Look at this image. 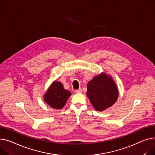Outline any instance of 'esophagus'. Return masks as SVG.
<instances>
[{
	"label": "esophagus",
	"mask_w": 155,
	"mask_h": 155,
	"mask_svg": "<svg viewBox=\"0 0 155 155\" xmlns=\"http://www.w3.org/2000/svg\"><path fill=\"white\" fill-rule=\"evenodd\" d=\"M75 92H76V93H82V89H81V88H79V89H76V90L75 91Z\"/></svg>",
	"instance_id": "1"
}]
</instances>
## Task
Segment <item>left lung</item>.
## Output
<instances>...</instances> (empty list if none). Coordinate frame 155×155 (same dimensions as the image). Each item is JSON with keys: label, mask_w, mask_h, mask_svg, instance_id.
Here are the masks:
<instances>
[{"label": "left lung", "mask_w": 155, "mask_h": 155, "mask_svg": "<svg viewBox=\"0 0 155 155\" xmlns=\"http://www.w3.org/2000/svg\"><path fill=\"white\" fill-rule=\"evenodd\" d=\"M87 96L97 111H103L111 106L117 99L116 85L113 79L106 74L95 76L87 83Z\"/></svg>", "instance_id": "1"}]
</instances>
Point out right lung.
<instances>
[{"label": "right lung", "instance_id": "add662e5", "mask_svg": "<svg viewBox=\"0 0 155 155\" xmlns=\"http://www.w3.org/2000/svg\"><path fill=\"white\" fill-rule=\"evenodd\" d=\"M71 94L69 91L64 89L61 83L56 81L49 88L44 98L51 107L60 110L65 105Z\"/></svg>", "mask_w": 155, "mask_h": 155}]
</instances>
